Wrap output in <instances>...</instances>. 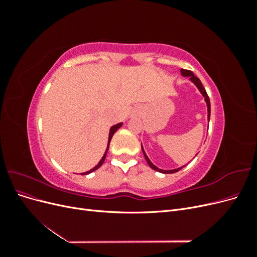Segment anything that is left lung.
<instances>
[{
  "label": "left lung",
  "instance_id": "left-lung-1",
  "mask_svg": "<svg viewBox=\"0 0 257 257\" xmlns=\"http://www.w3.org/2000/svg\"><path fill=\"white\" fill-rule=\"evenodd\" d=\"M181 74H182L183 76H185V77H186V76H189V77H190V79H191V81H193L194 83L196 84V87H197V88H198V90L201 92V94L204 95L205 100H206V103H207V107H208V120H209V119H210V99H209V96H208V94H207V92H206V90H205V88H204L203 83L200 82V80H199L198 77H196L195 75H194V74H193V72L188 71V69H181ZM142 150H143V152H144L145 159H146V161H147V163H148V165H149L152 169L157 170V172H160V173H163V174H174V173L179 172V170L183 168V166H182V167H180V168L173 169V170H163V169H160V168H158V167L155 166V165H153L152 163H151V161H150L149 159H148V157H147L146 153H145V151H144V148H143V146H142Z\"/></svg>",
  "mask_w": 257,
  "mask_h": 257
}]
</instances>
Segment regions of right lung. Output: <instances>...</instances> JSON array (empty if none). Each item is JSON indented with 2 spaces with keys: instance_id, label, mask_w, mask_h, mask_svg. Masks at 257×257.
<instances>
[{
  "instance_id": "obj_1",
  "label": "right lung",
  "mask_w": 257,
  "mask_h": 257,
  "mask_svg": "<svg viewBox=\"0 0 257 257\" xmlns=\"http://www.w3.org/2000/svg\"><path fill=\"white\" fill-rule=\"evenodd\" d=\"M121 126H122V123H118V124H115V125H113V126L110 128V132H109V138H108V145H107V149H106V151H105V153H104V155H103L102 160L99 161V163H98V164H97V165H96L94 168H92V169H90V170H89V172H87V173H83V174H81V175H88V174H90V173H92V172H94V170H96L97 168H99L100 166L103 165V163H104V161H105V159H106V155H107L108 148H109V144H110L111 138H112L113 134H114L115 132H116V130H119Z\"/></svg>"
}]
</instances>
